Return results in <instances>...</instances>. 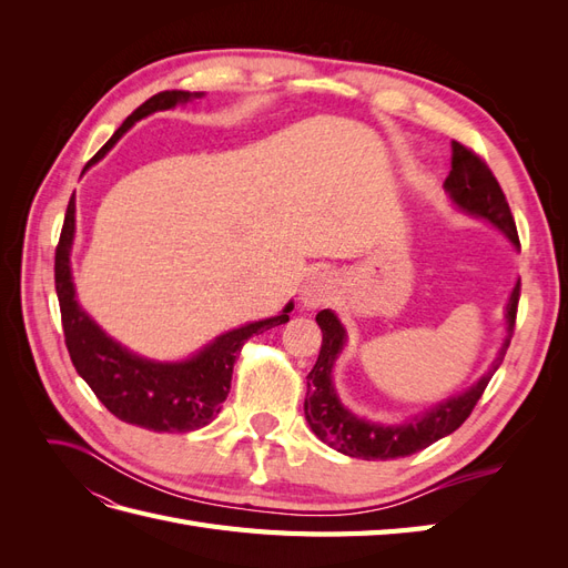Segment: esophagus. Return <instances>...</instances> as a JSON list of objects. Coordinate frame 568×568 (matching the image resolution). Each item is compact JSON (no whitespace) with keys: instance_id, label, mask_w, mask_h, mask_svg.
I'll return each mask as SVG.
<instances>
[{"instance_id":"obj_1","label":"esophagus","mask_w":568,"mask_h":568,"mask_svg":"<svg viewBox=\"0 0 568 568\" xmlns=\"http://www.w3.org/2000/svg\"><path fill=\"white\" fill-rule=\"evenodd\" d=\"M326 294H329V277L324 272H315L307 277L301 291V301L305 307H320L326 301Z\"/></svg>"}]
</instances>
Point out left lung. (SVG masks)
Segmentation results:
<instances>
[{"label":"left lung","mask_w":568,"mask_h":568,"mask_svg":"<svg viewBox=\"0 0 568 568\" xmlns=\"http://www.w3.org/2000/svg\"><path fill=\"white\" fill-rule=\"evenodd\" d=\"M445 189H448L450 199L462 211L490 220L495 227H500L511 239L514 246H521L517 222H514L503 186L495 180L488 163L480 159L474 149L453 142V170L450 175L445 178ZM519 291L521 282L514 286L511 298L507 303L505 346L484 379L471 386L467 393L436 405L434 409H428L424 417L407 422L403 426H379L365 419H357L353 412H348L338 403L336 390L332 386V367L343 348V341H346V332H343V326L334 313L320 311L315 320L322 329V348L315 367L307 374L305 393V419L311 424L315 436L329 445V448L348 457L398 459L415 455L428 448L432 443L440 440L443 436L453 434L455 428L467 422L471 409L480 400V395H484L488 382L493 379L495 369L503 363V357L509 348V341L514 336V324H517V307L521 296Z\"/></svg>","instance_id":"obj_1"}]
</instances>
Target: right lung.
<instances>
[{"label":"right lung","instance_id":"add662e5","mask_svg":"<svg viewBox=\"0 0 568 568\" xmlns=\"http://www.w3.org/2000/svg\"><path fill=\"white\" fill-rule=\"evenodd\" d=\"M203 92H184V90H165L146 99L140 109L120 125L111 140L101 146L97 156L88 163L104 159V153L123 136L136 120L153 113L165 111L189 99H201ZM84 165V168H88ZM75 232V201L71 196L63 217L61 236L54 255V282L61 307V324L68 355L73 359V367L90 384L97 398L115 415L120 422L149 428V432H194L215 419L222 403H225L232 369L244 343L263 334L272 326L288 322V313L294 311V303L284 307V313L263 322H253L239 326L234 332L217 336L209 348H203L196 357L186 363H151V359L136 357L120 348L99 326L80 311L75 301V288L71 280V244Z\"/></svg>","mask_w":568,"mask_h":568}]
</instances>
